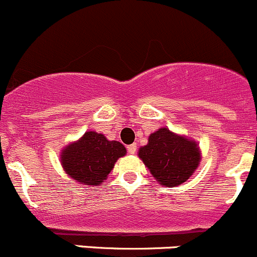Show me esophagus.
Returning a JSON list of instances; mask_svg holds the SVG:
<instances>
[{
  "mask_svg": "<svg viewBox=\"0 0 257 257\" xmlns=\"http://www.w3.org/2000/svg\"><path fill=\"white\" fill-rule=\"evenodd\" d=\"M136 150H137L136 144H132L130 145V146H127V151L130 155H135V153H136Z\"/></svg>",
  "mask_w": 257,
  "mask_h": 257,
  "instance_id": "esophagus-1",
  "label": "esophagus"
}]
</instances>
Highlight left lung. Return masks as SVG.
Returning a JSON list of instances; mask_svg holds the SVG:
<instances>
[{
  "label": "left lung",
  "mask_w": 257,
  "mask_h": 257,
  "mask_svg": "<svg viewBox=\"0 0 257 257\" xmlns=\"http://www.w3.org/2000/svg\"><path fill=\"white\" fill-rule=\"evenodd\" d=\"M139 157L158 183L176 187L192 177L202 152L194 140L161 127L150 135L146 146L140 147Z\"/></svg>",
  "instance_id": "obj_1"
}]
</instances>
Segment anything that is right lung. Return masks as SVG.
Masks as SVG:
<instances>
[{
	"instance_id": "right-lung-1",
	"label": "right lung",
	"mask_w": 257,
	"mask_h": 257,
	"mask_svg": "<svg viewBox=\"0 0 257 257\" xmlns=\"http://www.w3.org/2000/svg\"><path fill=\"white\" fill-rule=\"evenodd\" d=\"M125 155L126 148L121 142L109 141L102 134L86 131L63 148L60 163L65 173L79 184L95 187L106 181L116 161Z\"/></svg>"
}]
</instances>
